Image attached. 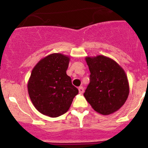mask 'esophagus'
<instances>
[{"label": "esophagus", "instance_id": "esophagus-1", "mask_svg": "<svg viewBox=\"0 0 148 148\" xmlns=\"http://www.w3.org/2000/svg\"><path fill=\"white\" fill-rule=\"evenodd\" d=\"M79 90V92L80 93V94H82L83 92H84V88H83V87H79L78 88Z\"/></svg>", "mask_w": 148, "mask_h": 148}]
</instances>
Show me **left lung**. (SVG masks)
Returning a JSON list of instances; mask_svg holds the SVG:
<instances>
[{
  "label": "left lung",
  "instance_id": "1",
  "mask_svg": "<svg viewBox=\"0 0 148 148\" xmlns=\"http://www.w3.org/2000/svg\"><path fill=\"white\" fill-rule=\"evenodd\" d=\"M85 60L90 82L84 97L102 115L116 112L124 104L130 93L125 71L115 61L104 56L86 57Z\"/></svg>",
  "mask_w": 148,
  "mask_h": 148
}]
</instances>
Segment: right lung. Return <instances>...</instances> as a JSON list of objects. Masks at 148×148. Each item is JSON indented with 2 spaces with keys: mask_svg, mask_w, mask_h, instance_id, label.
<instances>
[{
  "mask_svg": "<svg viewBox=\"0 0 148 148\" xmlns=\"http://www.w3.org/2000/svg\"><path fill=\"white\" fill-rule=\"evenodd\" d=\"M70 58L53 53L41 59L32 71L27 84L29 95L35 108L56 118L68 111L79 90L66 74Z\"/></svg>",
  "mask_w": 148,
  "mask_h": 148,
  "instance_id": "right-lung-1",
  "label": "right lung"
}]
</instances>
